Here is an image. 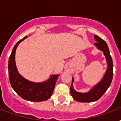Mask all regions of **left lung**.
Here are the masks:
<instances>
[{
	"label": "left lung",
	"instance_id": "8db88e82",
	"mask_svg": "<svg viewBox=\"0 0 121 121\" xmlns=\"http://www.w3.org/2000/svg\"><path fill=\"white\" fill-rule=\"evenodd\" d=\"M94 38L96 42L94 44L96 48L100 50H102L106 57L107 62L106 71L104 74L103 78L96 86L93 87V88L87 93H80L74 89L73 84L74 78H73L72 84L71 86V94L73 99L78 102H91L98 100L100 99L104 93L108 89V87L112 83L113 79V61L112 56L109 54V48L106 41L99 37L98 35H94Z\"/></svg>",
	"mask_w": 121,
	"mask_h": 121
}]
</instances>
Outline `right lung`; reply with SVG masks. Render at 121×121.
I'll return each instance as SVG.
<instances>
[{"label": "right lung", "mask_w": 121, "mask_h": 121, "mask_svg": "<svg viewBox=\"0 0 121 121\" xmlns=\"http://www.w3.org/2000/svg\"><path fill=\"white\" fill-rule=\"evenodd\" d=\"M27 36H25L16 43L9 56L8 61L9 82L14 91L26 100L32 102L45 101L52 95L59 74L52 75L47 81L35 83L25 79L19 73L15 64V54L17 46Z\"/></svg>", "instance_id": "right-lung-1"}]
</instances>
